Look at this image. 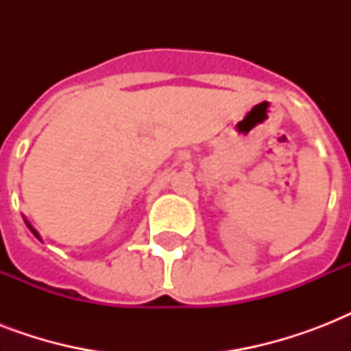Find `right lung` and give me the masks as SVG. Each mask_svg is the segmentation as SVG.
<instances>
[{
  "label": "right lung",
  "instance_id": "add662e5",
  "mask_svg": "<svg viewBox=\"0 0 351 351\" xmlns=\"http://www.w3.org/2000/svg\"><path fill=\"white\" fill-rule=\"evenodd\" d=\"M25 224H27V228H29V230L32 231V233H34V237H36V239H40V233H38V231H36L34 228H32V226H30L29 222H27V220H25Z\"/></svg>",
  "mask_w": 351,
  "mask_h": 351
}]
</instances>
